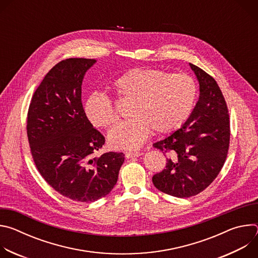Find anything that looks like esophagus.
Here are the masks:
<instances>
[{
  "label": "esophagus",
  "instance_id": "obj_1",
  "mask_svg": "<svg viewBox=\"0 0 258 258\" xmlns=\"http://www.w3.org/2000/svg\"><path fill=\"white\" fill-rule=\"evenodd\" d=\"M142 155V152H126L125 157L126 158H133V157H139Z\"/></svg>",
  "mask_w": 258,
  "mask_h": 258
}]
</instances>
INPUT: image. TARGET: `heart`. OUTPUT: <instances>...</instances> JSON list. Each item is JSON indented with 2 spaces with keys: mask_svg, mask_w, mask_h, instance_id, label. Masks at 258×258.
Here are the masks:
<instances>
[{
  "mask_svg": "<svg viewBox=\"0 0 258 258\" xmlns=\"http://www.w3.org/2000/svg\"><path fill=\"white\" fill-rule=\"evenodd\" d=\"M116 96L131 102V119L110 131L109 144L116 149H138L150 130L167 134L178 128L190 115L197 95L194 80L185 73L136 68L115 81ZM88 121L95 127L112 126L118 116L104 94H92L84 106Z\"/></svg>",
  "mask_w": 258,
  "mask_h": 258,
  "instance_id": "obj_1",
  "label": "heart"
}]
</instances>
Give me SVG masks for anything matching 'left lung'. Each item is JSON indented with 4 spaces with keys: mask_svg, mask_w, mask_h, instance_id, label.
Segmentation results:
<instances>
[{
    "mask_svg": "<svg viewBox=\"0 0 258 258\" xmlns=\"http://www.w3.org/2000/svg\"><path fill=\"white\" fill-rule=\"evenodd\" d=\"M199 83V99L180 128L153 146L167 155L165 168L153 175L161 192L178 197L195 196L206 189L227 158L230 120L218 85L198 66L189 63Z\"/></svg>",
    "mask_w": 258,
    "mask_h": 258,
    "instance_id": "8db88e82",
    "label": "left lung"
}]
</instances>
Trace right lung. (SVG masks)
<instances>
[{
  "label": "right lung",
  "instance_id": "add662e5",
  "mask_svg": "<svg viewBox=\"0 0 258 258\" xmlns=\"http://www.w3.org/2000/svg\"><path fill=\"white\" fill-rule=\"evenodd\" d=\"M96 62L69 58L56 64L34 92L27 115L30 150L42 176L64 197L88 203L111 192L124 161L117 152L92 158L105 138L85 115L82 85Z\"/></svg>",
  "mask_w": 258,
  "mask_h": 258
}]
</instances>
